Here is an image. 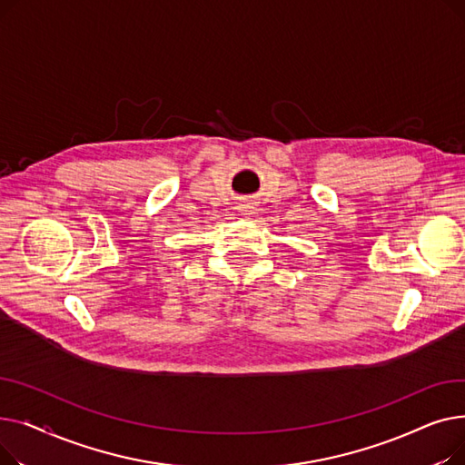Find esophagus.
<instances>
[{
    "instance_id": "esophagus-1",
    "label": "esophagus",
    "mask_w": 465,
    "mask_h": 465,
    "mask_svg": "<svg viewBox=\"0 0 465 465\" xmlns=\"http://www.w3.org/2000/svg\"><path fill=\"white\" fill-rule=\"evenodd\" d=\"M237 211H239L241 214H252L254 205H252V203H249V202H242V203H239V205H237Z\"/></svg>"
}]
</instances>
